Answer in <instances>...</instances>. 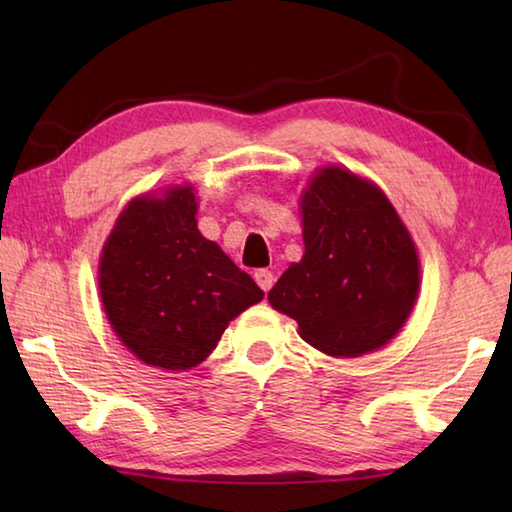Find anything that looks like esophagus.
Returning a JSON list of instances; mask_svg holds the SVG:
<instances>
[{"label": "esophagus", "instance_id": "esophagus-1", "mask_svg": "<svg viewBox=\"0 0 512 512\" xmlns=\"http://www.w3.org/2000/svg\"><path fill=\"white\" fill-rule=\"evenodd\" d=\"M255 281L259 284V288H262L264 292H268L270 288H273V284H275V275L270 273L268 268H259V270H255Z\"/></svg>", "mask_w": 512, "mask_h": 512}]
</instances>
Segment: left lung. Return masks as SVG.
I'll return each mask as SVG.
<instances>
[{
	"label": "left lung",
	"mask_w": 512,
	"mask_h": 512,
	"mask_svg": "<svg viewBox=\"0 0 512 512\" xmlns=\"http://www.w3.org/2000/svg\"><path fill=\"white\" fill-rule=\"evenodd\" d=\"M303 253L268 301L330 356L378 350L405 325L418 297V255L385 193L325 167L301 195Z\"/></svg>",
	"instance_id": "1"
}]
</instances>
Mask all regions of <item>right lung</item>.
I'll use <instances>...</instances> for the list:
<instances>
[{
    "label": "right lung",
    "mask_w": 512,
    "mask_h": 512,
    "mask_svg": "<svg viewBox=\"0 0 512 512\" xmlns=\"http://www.w3.org/2000/svg\"><path fill=\"white\" fill-rule=\"evenodd\" d=\"M191 187L134 200L103 246L99 288L118 339L171 372L209 356L226 325L264 299L253 277L198 231Z\"/></svg>",
    "instance_id": "obj_1"
}]
</instances>
